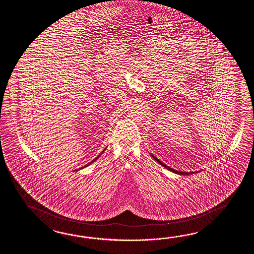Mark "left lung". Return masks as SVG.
Listing matches in <instances>:
<instances>
[{"label": "left lung", "mask_w": 254, "mask_h": 254, "mask_svg": "<svg viewBox=\"0 0 254 254\" xmlns=\"http://www.w3.org/2000/svg\"><path fill=\"white\" fill-rule=\"evenodd\" d=\"M151 156L153 157L155 160H156L157 162H159L160 164H162V166H164L165 168H167L168 170H170V171H172V172H173V173H178V174H184V175H187V174H191V173H184V172H178V171H175V170H173V169H172V168L169 167V166H167L166 164H164V163H162V162H160L158 159H157L156 157L153 156V155H151Z\"/></svg>", "instance_id": "1"}]
</instances>
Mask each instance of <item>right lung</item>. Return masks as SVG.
<instances>
[{"label": "right lung", "instance_id": "1", "mask_svg": "<svg viewBox=\"0 0 254 254\" xmlns=\"http://www.w3.org/2000/svg\"><path fill=\"white\" fill-rule=\"evenodd\" d=\"M102 153H103V152H102ZM102 153H101V154H102ZM101 154H100V155H99V156H101ZM98 156V157H99ZM97 157V158H98ZM97 158H95V159H94V160H92V162H89V163H88V164H86V165H85V166H84V167H86V166H88V165H89V164H90V163H92V162H94V161H95V160H96V159H97ZM84 167H81V168H80V169H82V168H84ZM80 169H79V170H80Z\"/></svg>", "mask_w": 254, "mask_h": 254}]
</instances>
